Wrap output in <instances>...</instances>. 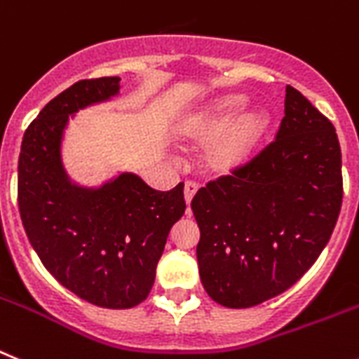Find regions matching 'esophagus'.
Listing matches in <instances>:
<instances>
[{
  "mask_svg": "<svg viewBox=\"0 0 359 359\" xmlns=\"http://www.w3.org/2000/svg\"><path fill=\"white\" fill-rule=\"evenodd\" d=\"M195 194H197V184L194 182H186L184 184V201H186V206L189 208L191 201H194Z\"/></svg>",
  "mask_w": 359,
  "mask_h": 359,
  "instance_id": "obj_1",
  "label": "esophagus"
}]
</instances>
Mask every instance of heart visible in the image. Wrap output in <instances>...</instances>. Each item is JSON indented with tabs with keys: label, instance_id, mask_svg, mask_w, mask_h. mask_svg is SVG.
Listing matches in <instances>:
<instances>
[{
	"label": "heart",
	"instance_id": "heart-1",
	"mask_svg": "<svg viewBox=\"0 0 359 359\" xmlns=\"http://www.w3.org/2000/svg\"><path fill=\"white\" fill-rule=\"evenodd\" d=\"M243 105L241 95L217 96L177 128V140L184 146L207 142L201 153V168L210 177L221 179L243 170L270 128L266 111L254 107L239 114Z\"/></svg>",
	"mask_w": 359,
	"mask_h": 359
}]
</instances>
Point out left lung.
Instances as JSON below:
<instances>
[{"label":"left lung","mask_w":359,"mask_h":359,"mask_svg":"<svg viewBox=\"0 0 359 359\" xmlns=\"http://www.w3.org/2000/svg\"><path fill=\"white\" fill-rule=\"evenodd\" d=\"M341 198L336 129L287 86L276 142L191 201L208 296L228 309H248L288 290L327 246Z\"/></svg>","instance_id":"1"}]
</instances>
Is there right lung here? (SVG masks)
<instances>
[{"label":"right lung","mask_w":359,"mask_h":359,"mask_svg":"<svg viewBox=\"0 0 359 359\" xmlns=\"http://www.w3.org/2000/svg\"><path fill=\"white\" fill-rule=\"evenodd\" d=\"M118 96V76L82 80L60 93L25 131L18 162V204L32 248L56 281L104 309L146 299L171 226L186 210L182 184L156 191L137 173L118 171L83 186L65 170L69 120Z\"/></svg>","instance_id":"1"}]
</instances>
